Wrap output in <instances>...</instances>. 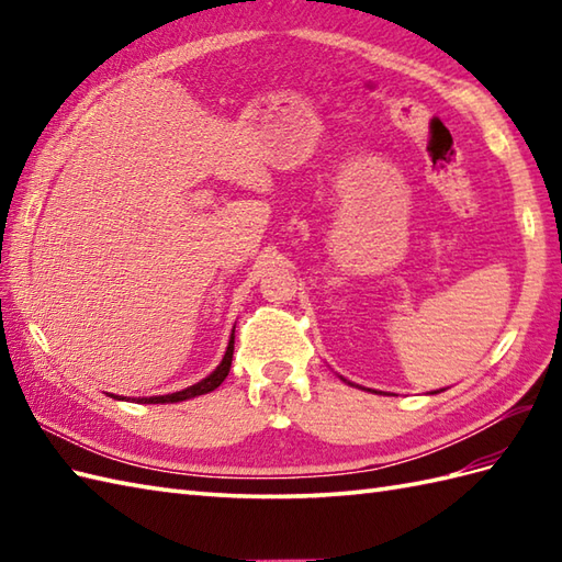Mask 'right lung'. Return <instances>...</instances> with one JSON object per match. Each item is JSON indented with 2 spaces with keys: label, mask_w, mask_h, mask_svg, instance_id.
Here are the masks:
<instances>
[{
  "label": "right lung",
  "mask_w": 562,
  "mask_h": 562,
  "mask_svg": "<svg viewBox=\"0 0 562 562\" xmlns=\"http://www.w3.org/2000/svg\"><path fill=\"white\" fill-rule=\"evenodd\" d=\"M232 357H234V336H232V340H229V348H226V355H224L222 364H220L217 369H214V372H212L207 379H202V381H198V384L188 386V389H183V391L169 393V396H151V398H137V401H139V403H178V401H186V398L202 396V393H210V391H214V389H217V386L222 384V381L226 379V374H229ZM113 398H115V396H113Z\"/></svg>",
  "instance_id": "obj_1"
}]
</instances>
